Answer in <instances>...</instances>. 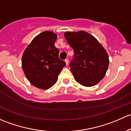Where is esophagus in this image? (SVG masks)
I'll use <instances>...</instances> for the list:
<instances>
[{"label": "esophagus", "mask_w": 131, "mask_h": 131, "mask_svg": "<svg viewBox=\"0 0 131 131\" xmlns=\"http://www.w3.org/2000/svg\"><path fill=\"white\" fill-rule=\"evenodd\" d=\"M65 62H66V66L68 65V63H69V60H68V59H66V60H65Z\"/></svg>", "instance_id": "obj_1"}]
</instances>
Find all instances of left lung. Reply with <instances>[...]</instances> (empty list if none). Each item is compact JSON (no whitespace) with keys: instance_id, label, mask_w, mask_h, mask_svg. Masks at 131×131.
Instances as JSON below:
<instances>
[{"instance_id":"1","label":"left lung","mask_w":131,"mask_h":131,"mask_svg":"<svg viewBox=\"0 0 131 131\" xmlns=\"http://www.w3.org/2000/svg\"><path fill=\"white\" fill-rule=\"evenodd\" d=\"M64 36L74 52L69 66L75 80L86 87L98 84L105 75L109 65L105 49L92 35L84 31H67Z\"/></svg>"}]
</instances>
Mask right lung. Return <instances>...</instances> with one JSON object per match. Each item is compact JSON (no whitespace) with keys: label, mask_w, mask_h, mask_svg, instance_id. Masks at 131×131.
Masks as SVG:
<instances>
[{"label":"right lung","mask_w":131,"mask_h":131,"mask_svg":"<svg viewBox=\"0 0 131 131\" xmlns=\"http://www.w3.org/2000/svg\"><path fill=\"white\" fill-rule=\"evenodd\" d=\"M57 35L45 31L36 36L26 47L22 56V68L31 84L48 90L56 84L66 62L59 58L55 47Z\"/></svg>","instance_id":"1"}]
</instances>
